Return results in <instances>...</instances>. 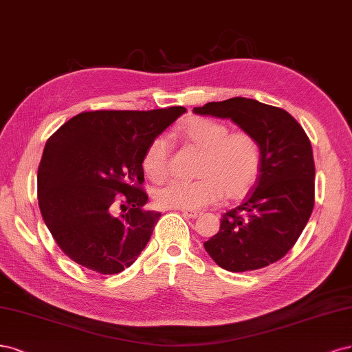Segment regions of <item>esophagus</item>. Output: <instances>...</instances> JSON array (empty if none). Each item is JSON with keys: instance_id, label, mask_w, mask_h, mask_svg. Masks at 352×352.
<instances>
[{"instance_id": "obj_1", "label": "esophagus", "mask_w": 352, "mask_h": 352, "mask_svg": "<svg viewBox=\"0 0 352 352\" xmlns=\"http://www.w3.org/2000/svg\"><path fill=\"white\" fill-rule=\"evenodd\" d=\"M200 214V212H197V210H183V217L184 218H190V219H195V218H197Z\"/></svg>"}]
</instances>
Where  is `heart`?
Listing matches in <instances>:
<instances>
[{"label": "heart", "instance_id": "obj_1", "mask_svg": "<svg viewBox=\"0 0 352 352\" xmlns=\"http://www.w3.org/2000/svg\"><path fill=\"white\" fill-rule=\"evenodd\" d=\"M190 146L201 151L195 181H171L156 190L161 208L199 210L221 199H236L252 188L260 169V146L248 131H231L226 124L212 118H195L179 129ZM171 144L166 135H157L143 155V169L153 183H162L169 174Z\"/></svg>", "mask_w": 352, "mask_h": 352}]
</instances>
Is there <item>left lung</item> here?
Returning <instances> with one entry per match:
<instances>
[{
	"mask_svg": "<svg viewBox=\"0 0 352 352\" xmlns=\"http://www.w3.org/2000/svg\"><path fill=\"white\" fill-rule=\"evenodd\" d=\"M231 118L260 146V174L240 206L222 214L221 228L205 244L214 263L247 272L278 262L297 243L314 206V160L302 127L285 109L231 98L192 109Z\"/></svg>",
	"mask_w": 352,
	"mask_h": 352,
	"instance_id": "8db88e82",
	"label": "left lung"
}]
</instances>
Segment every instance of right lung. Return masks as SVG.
<instances>
[{"label": "right lung", "instance_id": "1", "mask_svg": "<svg viewBox=\"0 0 352 352\" xmlns=\"http://www.w3.org/2000/svg\"><path fill=\"white\" fill-rule=\"evenodd\" d=\"M184 112L183 107L89 111L48 139L38 168L39 209L73 262L100 275L120 274L135 262L161 217L144 208L143 155Z\"/></svg>", "mask_w": 352, "mask_h": 352}]
</instances>
